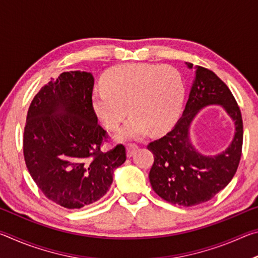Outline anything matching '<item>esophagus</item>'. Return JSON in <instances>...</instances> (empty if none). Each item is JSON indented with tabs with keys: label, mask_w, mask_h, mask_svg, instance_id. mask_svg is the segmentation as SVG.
I'll return each instance as SVG.
<instances>
[{
	"label": "esophagus",
	"mask_w": 258,
	"mask_h": 258,
	"mask_svg": "<svg viewBox=\"0 0 258 258\" xmlns=\"http://www.w3.org/2000/svg\"><path fill=\"white\" fill-rule=\"evenodd\" d=\"M138 146L134 145V143H128L127 146H126V152H127V157H132L133 154L135 151L138 150Z\"/></svg>",
	"instance_id": "34e87169"
}]
</instances>
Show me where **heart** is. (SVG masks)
Returning a JSON list of instances; mask_svg holds the SVG:
<instances>
[{
    "label": "heart",
    "instance_id": "b5f03b06",
    "mask_svg": "<svg viewBox=\"0 0 258 258\" xmlns=\"http://www.w3.org/2000/svg\"><path fill=\"white\" fill-rule=\"evenodd\" d=\"M185 99L181 73L171 66L123 63L104 77L103 86L93 92L94 111L108 130L115 131L127 115L132 116L117 133L121 141L145 137L149 128L161 132L177 119Z\"/></svg>",
    "mask_w": 258,
    "mask_h": 258
}]
</instances>
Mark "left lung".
<instances>
[{
  "mask_svg": "<svg viewBox=\"0 0 258 258\" xmlns=\"http://www.w3.org/2000/svg\"><path fill=\"white\" fill-rule=\"evenodd\" d=\"M196 69L182 117L167 134L148 145L155 158L149 173L152 189L166 202L185 207L208 202L229 184L238 169L243 140L241 111L229 87L209 69ZM211 104L225 108L235 121L236 133L225 152L204 156L190 145L188 132L198 111Z\"/></svg>",
  "mask_w": 258,
  "mask_h": 258,
  "instance_id": "obj_1",
  "label": "left lung"
}]
</instances>
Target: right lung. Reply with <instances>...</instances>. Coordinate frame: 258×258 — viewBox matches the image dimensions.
Here are the masks:
<instances>
[{
  "mask_svg": "<svg viewBox=\"0 0 258 258\" xmlns=\"http://www.w3.org/2000/svg\"><path fill=\"white\" fill-rule=\"evenodd\" d=\"M92 74H60L35 95L23 138L25 163L47 199L64 208L87 206L102 198L126 150L101 151L107 131L98 124Z\"/></svg>",
  "mask_w": 258,
  "mask_h": 258,
  "instance_id": "obj_1",
  "label": "right lung"
}]
</instances>
